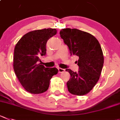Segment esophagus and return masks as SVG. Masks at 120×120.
Masks as SVG:
<instances>
[{"label":"esophagus","mask_w":120,"mask_h":120,"mask_svg":"<svg viewBox=\"0 0 120 120\" xmlns=\"http://www.w3.org/2000/svg\"><path fill=\"white\" fill-rule=\"evenodd\" d=\"M65 69H62V68H58V72H59V73H62L64 72H65Z\"/></svg>","instance_id":"34e87169"}]
</instances>
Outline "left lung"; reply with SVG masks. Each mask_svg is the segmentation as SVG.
<instances>
[{
    "label": "left lung",
    "instance_id": "obj_1",
    "mask_svg": "<svg viewBox=\"0 0 120 120\" xmlns=\"http://www.w3.org/2000/svg\"><path fill=\"white\" fill-rule=\"evenodd\" d=\"M59 34L68 46L71 55L79 57L76 61L79 66L78 72L66 69L71 75L67 83L68 91L74 95H85L100 79L104 64L101 45L93 35L79 29H62Z\"/></svg>",
    "mask_w": 120,
    "mask_h": 120
}]
</instances>
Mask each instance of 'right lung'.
<instances>
[{
    "instance_id": "1",
    "label": "right lung",
    "mask_w": 120,
    "mask_h": 120,
    "mask_svg": "<svg viewBox=\"0 0 120 120\" xmlns=\"http://www.w3.org/2000/svg\"><path fill=\"white\" fill-rule=\"evenodd\" d=\"M56 29L48 28L35 30L25 34L16 45L13 69L25 90L34 94L43 93L48 89L50 80L58 74L56 68H45L41 64L40 56L46 54V44L56 34Z\"/></svg>"
}]
</instances>
